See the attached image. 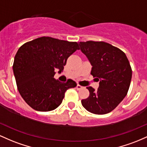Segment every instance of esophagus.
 <instances>
[{"mask_svg":"<svg viewBox=\"0 0 147 147\" xmlns=\"http://www.w3.org/2000/svg\"><path fill=\"white\" fill-rule=\"evenodd\" d=\"M82 87L81 86V85H78H78H77V86H76V89H77V90H80V89H81Z\"/></svg>","mask_w":147,"mask_h":147,"instance_id":"esophagus-1","label":"esophagus"}]
</instances>
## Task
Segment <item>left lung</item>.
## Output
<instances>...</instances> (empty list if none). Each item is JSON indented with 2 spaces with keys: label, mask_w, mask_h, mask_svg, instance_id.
Listing matches in <instances>:
<instances>
[{
  "label": "left lung",
  "mask_w": 147,
  "mask_h": 147,
  "mask_svg": "<svg viewBox=\"0 0 147 147\" xmlns=\"http://www.w3.org/2000/svg\"><path fill=\"white\" fill-rule=\"evenodd\" d=\"M80 50L92 66L91 74L99 81L96 90L87 87L90 96L81 100L90 113L104 115L122 101L129 89L132 69L126 54L104 42L79 43Z\"/></svg>",
  "instance_id": "1"
}]
</instances>
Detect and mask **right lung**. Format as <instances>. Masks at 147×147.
I'll return each mask as SVG.
<instances>
[{"label": "right lung", "instance_id": "add662e5", "mask_svg": "<svg viewBox=\"0 0 147 147\" xmlns=\"http://www.w3.org/2000/svg\"><path fill=\"white\" fill-rule=\"evenodd\" d=\"M79 49L77 42L42 37L19 48L14 57L13 71L18 90L34 110L47 112L62 103L65 92L76 82H62L54 78L55 71H63L68 57Z\"/></svg>", "mask_w": 147, "mask_h": 147}]
</instances>
